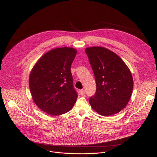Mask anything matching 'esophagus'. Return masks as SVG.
<instances>
[{"label": "esophagus", "instance_id": "1", "mask_svg": "<svg viewBox=\"0 0 157 157\" xmlns=\"http://www.w3.org/2000/svg\"><path fill=\"white\" fill-rule=\"evenodd\" d=\"M85 90H84V89H82V90H79V94H80V95H85Z\"/></svg>", "mask_w": 157, "mask_h": 157}]
</instances>
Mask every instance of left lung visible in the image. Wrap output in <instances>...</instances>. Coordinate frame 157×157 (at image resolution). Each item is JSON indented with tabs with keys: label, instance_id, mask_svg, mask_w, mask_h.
I'll use <instances>...</instances> for the list:
<instances>
[{
	"label": "left lung",
	"instance_id": "1",
	"mask_svg": "<svg viewBox=\"0 0 157 157\" xmlns=\"http://www.w3.org/2000/svg\"><path fill=\"white\" fill-rule=\"evenodd\" d=\"M95 76L96 92L89 102L102 116L119 113L127 105L132 92L131 72L121 58L103 47L85 49Z\"/></svg>",
	"mask_w": 157,
	"mask_h": 157
}]
</instances>
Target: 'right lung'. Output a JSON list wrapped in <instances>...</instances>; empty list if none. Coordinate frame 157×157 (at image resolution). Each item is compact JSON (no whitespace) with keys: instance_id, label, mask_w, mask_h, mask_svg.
Returning <instances> with one entry per match:
<instances>
[{"instance_id":"add662e5","label":"right lung","mask_w":157,"mask_h":157,"mask_svg":"<svg viewBox=\"0 0 157 157\" xmlns=\"http://www.w3.org/2000/svg\"><path fill=\"white\" fill-rule=\"evenodd\" d=\"M75 49L68 47L52 49L33 67L29 87L33 101L41 110L57 116L69 111L76 102L71 64L76 55Z\"/></svg>"}]
</instances>
